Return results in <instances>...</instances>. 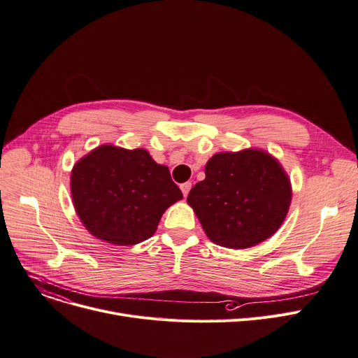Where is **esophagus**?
<instances>
[{
	"label": "esophagus",
	"instance_id": "obj_1",
	"mask_svg": "<svg viewBox=\"0 0 358 358\" xmlns=\"http://www.w3.org/2000/svg\"><path fill=\"white\" fill-rule=\"evenodd\" d=\"M180 188H181V192H182L184 197H187V196H188V193H189V189H192V182L187 181V182L181 184V185H180Z\"/></svg>",
	"mask_w": 358,
	"mask_h": 358
}]
</instances>
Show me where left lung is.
I'll list each match as a JSON object with an SVG mask.
<instances>
[{
	"mask_svg": "<svg viewBox=\"0 0 358 358\" xmlns=\"http://www.w3.org/2000/svg\"><path fill=\"white\" fill-rule=\"evenodd\" d=\"M291 182L280 164L259 150L220 152L206 165V178L187 201L216 245L246 249L282 224L291 204Z\"/></svg>",
	"mask_w": 358,
	"mask_h": 358,
	"instance_id": "1",
	"label": "left lung"
}]
</instances>
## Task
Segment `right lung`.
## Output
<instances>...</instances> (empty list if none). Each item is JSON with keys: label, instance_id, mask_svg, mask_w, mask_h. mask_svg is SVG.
Wrapping results in <instances>:
<instances>
[{"label": "right lung", "instance_id": "obj_1", "mask_svg": "<svg viewBox=\"0 0 358 358\" xmlns=\"http://www.w3.org/2000/svg\"><path fill=\"white\" fill-rule=\"evenodd\" d=\"M79 219L98 239L131 246L155 233L164 211L182 199L169 169L145 150L102 145L71 171Z\"/></svg>", "mask_w": 358, "mask_h": 358}]
</instances>
